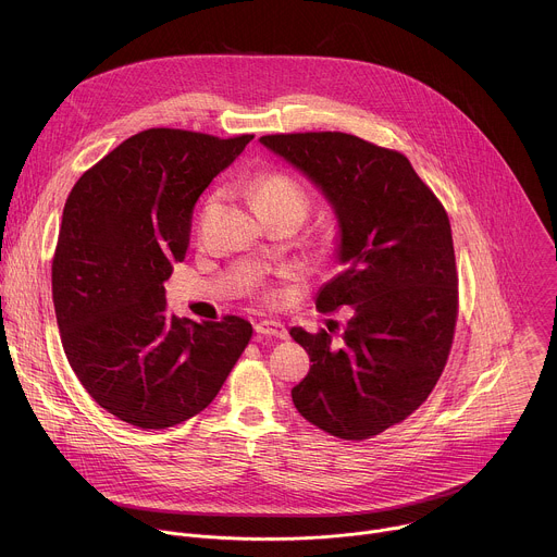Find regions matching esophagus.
Listing matches in <instances>:
<instances>
[{"mask_svg": "<svg viewBox=\"0 0 557 557\" xmlns=\"http://www.w3.org/2000/svg\"><path fill=\"white\" fill-rule=\"evenodd\" d=\"M256 333H258V335H264V337L288 339V331H286V326L280 324V322H269V320L258 322V324H256Z\"/></svg>", "mask_w": 557, "mask_h": 557, "instance_id": "1", "label": "esophagus"}]
</instances>
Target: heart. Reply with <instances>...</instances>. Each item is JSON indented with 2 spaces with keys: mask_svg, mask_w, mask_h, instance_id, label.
<instances>
[{
  "mask_svg": "<svg viewBox=\"0 0 557 557\" xmlns=\"http://www.w3.org/2000/svg\"><path fill=\"white\" fill-rule=\"evenodd\" d=\"M251 202L258 213L273 209H293L299 215H306L308 211V196L304 187L293 176L282 172L258 176L251 183Z\"/></svg>",
  "mask_w": 557,
  "mask_h": 557,
  "instance_id": "heart-1",
  "label": "heart"
}]
</instances>
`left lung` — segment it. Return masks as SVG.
Returning a JSON list of instances; mask_svg holds the SVG:
<instances>
[{
    "label": "left lung",
    "instance_id": "left-lung-1",
    "mask_svg": "<svg viewBox=\"0 0 557 557\" xmlns=\"http://www.w3.org/2000/svg\"><path fill=\"white\" fill-rule=\"evenodd\" d=\"M260 143L322 191L337 218L342 273L317 308L350 306L342 342L290 329L312 366L290 389L320 430L361 441L408 419L436 385L454 339L458 275L443 205L399 151L342 132Z\"/></svg>",
    "mask_w": 557,
    "mask_h": 557
}]
</instances>
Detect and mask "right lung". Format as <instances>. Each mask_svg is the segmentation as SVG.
Segmentation results:
<instances>
[{
    "label": "right lung",
    "instance_id": "obj_1",
    "mask_svg": "<svg viewBox=\"0 0 557 557\" xmlns=\"http://www.w3.org/2000/svg\"><path fill=\"white\" fill-rule=\"evenodd\" d=\"M253 136L153 127L123 140L72 187L52 260V301L70 368L116 419L165 430L202 412L253 329L168 310L200 194Z\"/></svg>",
    "mask_w": 557,
    "mask_h": 557
}]
</instances>
